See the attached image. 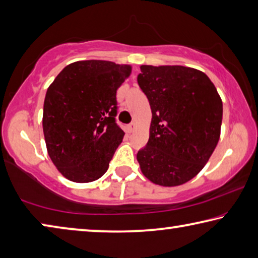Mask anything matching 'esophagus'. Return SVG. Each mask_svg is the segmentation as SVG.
I'll return each mask as SVG.
<instances>
[{
	"instance_id": "obj_1",
	"label": "esophagus",
	"mask_w": 258,
	"mask_h": 258,
	"mask_svg": "<svg viewBox=\"0 0 258 258\" xmlns=\"http://www.w3.org/2000/svg\"><path fill=\"white\" fill-rule=\"evenodd\" d=\"M135 127H137V125H135L134 121H132V123H130V124L127 125V132H128V133H132L133 131L135 130Z\"/></svg>"
}]
</instances>
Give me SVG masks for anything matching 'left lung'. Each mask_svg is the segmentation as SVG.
<instances>
[{
    "mask_svg": "<svg viewBox=\"0 0 258 258\" xmlns=\"http://www.w3.org/2000/svg\"><path fill=\"white\" fill-rule=\"evenodd\" d=\"M138 84L152 111L149 141L138 151L142 173L175 186L202 171L220 139L223 103L206 74L183 66H141Z\"/></svg>",
    "mask_w": 258,
    "mask_h": 258,
    "instance_id": "left-lung-1",
    "label": "left lung"
}]
</instances>
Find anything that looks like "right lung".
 I'll use <instances>...</instances> for the list:
<instances>
[{
  "label": "right lung",
  "mask_w": 258,
  "mask_h": 258,
  "mask_svg": "<svg viewBox=\"0 0 258 258\" xmlns=\"http://www.w3.org/2000/svg\"><path fill=\"white\" fill-rule=\"evenodd\" d=\"M131 67L111 61L68 64L46 91L43 132L51 160L73 182L107 172L124 132L117 124V89Z\"/></svg>",
  "instance_id": "obj_1"
}]
</instances>
